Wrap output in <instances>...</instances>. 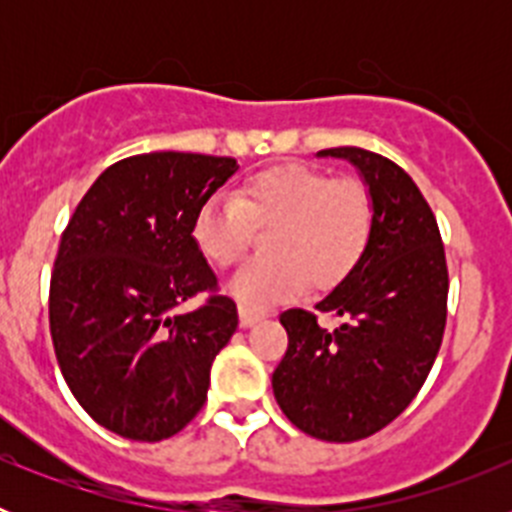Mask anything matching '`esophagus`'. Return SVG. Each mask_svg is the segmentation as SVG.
Masks as SVG:
<instances>
[{
    "label": "esophagus",
    "mask_w": 512,
    "mask_h": 512,
    "mask_svg": "<svg viewBox=\"0 0 512 512\" xmlns=\"http://www.w3.org/2000/svg\"><path fill=\"white\" fill-rule=\"evenodd\" d=\"M241 325L243 328H251V325H256L261 320V312H253V310H248V307H241Z\"/></svg>",
    "instance_id": "esophagus-1"
}]
</instances>
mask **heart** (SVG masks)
<instances>
[{
    "instance_id": "1",
    "label": "heart",
    "mask_w": 512,
    "mask_h": 512,
    "mask_svg": "<svg viewBox=\"0 0 512 512\" xmlns=\"http://www.w3.org/2000/svg\"><path fill=\"white\" fill-rule=\"evenodd\" d=\"M266 235L271 256L235 271L228 292L248 310L295 297L305 279L315 287L341 282L359 264L374 230L372 194L359 182H336L307 166H274L248 176L235 194L215 192L192 220V238L210 264L230 266Z\"/></svg>"
}]
</instances>
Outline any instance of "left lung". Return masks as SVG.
Segmentation results:
<instances>
[{
  "instance_id": "left-lung-1",
  "label": "left lung",
  "mask_w": 512,
  "mask_h": 512,
  "mask_svg": "<svg viewBox=\"0 0 512 512\" xmlns=\"http://www.w3.org/2000/svg\"><path fill=\"white\" fill-rule=\"evenodd\" d=\"M318 156L356 166L374 230L359 264L315 305L341 318L336 328L315 312H282L289 346L271 387L302 433L348 443L382 431L423 387L446 328L449 269L436 217L400 166L354 146Z\"/></svg>"
}]
</instances>
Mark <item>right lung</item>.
<instances>
[{"mask_svg": "<svg viewBox=\"0 0 512 512\" xmlns=\"http://www.w3.org/2000/svg\"><path fill=\"white\" fill-rule=\"evenodd\" d=\"M235 171V158L202 153L122 158L63 230L48 302L53 348L81 408L117 436L164 441L205 405L238 310L217 295L192 220ZM202 291L197 311L178 312Z\"/></svg>", "mask_w": 512, "mask_h": 512, "instance_id": "1", "label": "right lung"}]
</instances>
